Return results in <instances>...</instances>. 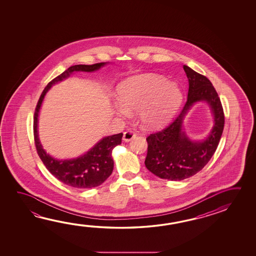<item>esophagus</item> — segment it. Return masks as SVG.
Masks as SVG:
<instances>
[{"instance_id": "obj_1", "label": "esophagus", "mask_w": 256, "mask_h": 256, "mask_svg": "<svg viewBox=\"0 0 256 256\" xmlns=\"http://www.w3.org/2000/svg\"><path fill=\"white\" fill-rule=\"evenodd\" d=\"M134 136H136L134 132L131 131V130H128L126 132H124V134H123V140L125 142H130L132 139L134 138Z\"/></svg>"}]
</instances>
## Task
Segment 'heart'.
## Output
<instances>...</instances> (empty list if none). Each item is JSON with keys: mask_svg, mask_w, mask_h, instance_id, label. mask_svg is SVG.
<instances>
[{"mask_svg": "<svg viewBox=\"0 0 256 256\" xmlns=\"http://www.w3.org/2000/svg\"><path fill=\"white\" fill-rule=\"evenodd\" d=\"M117 95L116 112L126 117L139 110L141 124L150 130L166 125L182 102L180 86L154 74L126 78L118 86Z\"/></svg>", "mask_w": 256, "mask_h": 256, "instance_id": "obj_1", "label": "heart"}]
</instances>
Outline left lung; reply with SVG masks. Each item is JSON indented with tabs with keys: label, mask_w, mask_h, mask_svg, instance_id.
Returning <instances> with one entry per match:
<instances>
[{
	"label": "left lung",
	"mask_w": 256,
	"mask_h": 256,
	"mask_svg": "<svg viewBox=\"0 0 256 256\" xmlns=\"http://www.w3.org/2000/svg\"><path fill=\"white\" fill-rule=\"evenodd\" d=\"M184 69L188 90L182 110L166 128L146 138V167L159 178L170 180L187 179L202 170L214 154L224 130L223 108L210 81L187 66ZM202 101L211 108L214 124L206 139L192 140L184 131V118L193 104Z\"/></svg>",
	"instance_id": "1"
}]
</instances>
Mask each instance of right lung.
Segmentation results:
<instances>
[{
  "label": "right lung",
  "mask_w": 256,
  "mask_h": 256,
  "mask_svg": "<svg viewBox=\"0 0 256 256\" xmlns=\"http://www.w3.org/2000/svg\"><path fill=\"white\" fill-rule=\"evenodd\" d=\"M108 63H98L94 64H76L72 66L56 77L46 86L40 98L36 104L34 114V139L36 144V152L41 161L45 164L50 174L54 175L63 184L71 186L72 188H94L104 184L112 174L114 162L112 158L113 148L122 144L123 134H112L100 139L94 146L90 148L88 152L76 158L70 159H56L46 152L38 138V123L41 105L44 100L46 92L52 86L59 82L64 81L74 72H94L99 70Z\"/></svg>",
  "instance_id": "right-lung-1"
}]
</instances>
